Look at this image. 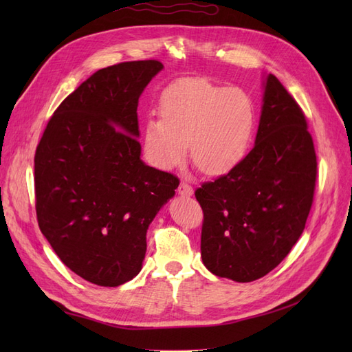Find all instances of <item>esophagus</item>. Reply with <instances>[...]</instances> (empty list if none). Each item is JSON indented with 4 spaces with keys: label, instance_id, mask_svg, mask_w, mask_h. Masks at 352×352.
I'll return each instance as SVG.
<instances>
[{
    "label": "esophagus",
    "instance_id": "obj_1",
    "mask_svg": "<svg viewBox=\"0 0 352 352\" xmlns=\"http://www.w3.org/2000/svg\"><path fill=\"white\" fill-rule=\"evenodd\" d=\"M177 192L182 197H190L194 194V188L190 186L188 182H185V180H182V182H180V185H179V188H177Z\"/></svg>",
    "mask_w": 352,
    "mask_h": 352
}]
</instances>
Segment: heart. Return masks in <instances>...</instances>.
Returning <instances> with one entry per match:
<instances>
[{"instance_id":"heart-1","label":"heart","mask_w":352,"mask_h":352,"mask_svg":"<svg viewBox=\"0 0 352 352\" xmlns=\"http://www.w3.org/2000/svg\"><path fill=\"white\" fill-rule=\"evenodd\" d=\"M158 116L144 124L142 150L160 170L182 164L188 145L201 173L221 176L248 155L255 109L247 92L204 78L179 79L162 92Z\"/></svg>"}]
</instances>
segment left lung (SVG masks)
Returning a JSON list of instances; mask_svg holds the SVG:
<instances>
[{"label": "left lung", "instance_id": "obj_1", "mask_svg": "<svg viewBox=\"0 0 352 352\" xmlns=\"http://www.w3.org/2000/svg\"><path fill=\"white\" fill-rule=\"evenodd\" d=\"M317 157L304 111L269 74L255 145L232 172L204 182L201 257L220 278L252 282L300 239L313 206Z\"/></svg>", "mask_w": 352, "mask_h": 352}]
</instances>
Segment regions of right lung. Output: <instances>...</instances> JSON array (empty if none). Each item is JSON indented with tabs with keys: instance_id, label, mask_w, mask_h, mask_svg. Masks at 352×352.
Here are the masks:
<instances>
[{
	"instance_id": "obj_1",
	"label": "right lung",
	"mask_w": 352,
	"mask_h": 352,
	"mask_svg": "<svg viewBox=\"0 0 352 352\" xmlns=\"http://www.w3.org/2000/svg\"><path fill=\"white\" fill-rule=\"evenodd\" d=\"M163 69L157 60L95 72L63 101L35 153L41 232L67 267L100 286L141 272L146 230L179 186L141 160L138 100Z\"/></svg>"
}]
</instances>
